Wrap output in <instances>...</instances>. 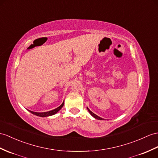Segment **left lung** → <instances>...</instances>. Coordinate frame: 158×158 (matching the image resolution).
Segmentation results:
<instances>
[{"label":"left lung","instance_id":"left-lung-1","mask_svg":"<svg viewBox=\"0 0 158 158\" xmlns=\"http://www.w3.org/2000/svg\"><path fill=\"white\" fill-rule=\"evenodd\" d=\"M87 109H88V112H89V113L92 115V117H93L94 118H95L96 119H98V120H104V118H101V117H98V116H97V114H95L94 113H93L92 112V111L88 108L87 107Z\"/></svg>","mask_w":158,"mask_h":158}]
</instances>
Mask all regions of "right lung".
I'll list each match as a JSON object with an SVG mask.
<instances>
[{
	"label": "right lung",
	"instance_id": "right-lung-1",
	"mask_svg": "<svg viewBox=\"0 0 158 158\" xmlns=\"http://www.w3.org/2000/svg\"><path fill=\"white\" fill-rule=\"evenodd\" d=\"M64 105V101L62 102V104H61V105L60 106L57 107V108L53 109V110H52L48 111V112H44V113H37V112H34V111H31V110H28L29 111L30 113H31L32 114L36 115V116L41 117H46L52 116V115L56 114L61 108H62Z\"/></svg>",
	"mask_w": 158,
	"mask_h": 158
}]
</instances>
